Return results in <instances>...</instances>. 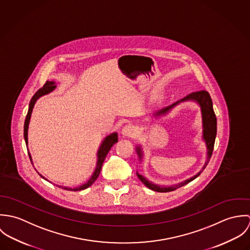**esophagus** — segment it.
<instances>
[{
	"mask_svg": "<svg viewBox=\"0 0 250 250\" xmlns=\"http://www.w3.org/2000/svg\"><path fill=\"white\" fill-rule=\"evenodd\" d=\"M121 134L124 137H128V138H132L135 136V129L131 126V125H126L122 128L121 130Z\"/></svg>",
	"mask_w": 250,
	"mask_h": 250,
	"instance_id": "34e87169",
	"label": "esophagus"
}]
</instances>
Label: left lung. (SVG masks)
Masks as SVG:
<instances>
[{
  "mask_svg": "<svg viewBox=\"0 0 250 250\" xmlns=\"http://www.w3.org/2000/svg\"><path fill=\"white\" fill-rule=\"evenodd\" d=\"M187 101H193L195 103H197L201 109V115H202V128H203V132H202V139L206 143V147H207V159L205 162V165L202 167V170L207 167L212 154H213V150H214V141H215V136H216V117L214 114V108H213V102L211 99V96L209 94L208 91L206 90H200V91H195L192 92L190 94H188V96L184 97L183 99L179 100L177 102H175L174 104L168 106V107H164L162 109H159L157 111H155L153 113L154 117H160L163 115L167 114L172 108L176 107L180 103L183 102H187ZM137 150V154L139 156V160L140 162L143 160V148L141 145H138L136 147ZM202 170H200L196 175L192 176L191 178L187 179L184 182H181L179 184H176L174 186H160V185H156L152 182H150L149 180L145 178L142 174H140L139 172H137V175L139 179L143 182V184L150 189L158 191V192H168V191H172L177 189L178 188H181L185 185H187L188 183L191 182L192 180L198 177L200 175V173L202 172Z\"/></svg>",
  "mask_w": 250,
  "mask_h": 250,
  "instance_id": "obj_1",
  "label": "left lung"
}]
</instances>
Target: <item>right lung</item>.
<instances>
[{
    "mask_svg": "<svg viewBox=\"0 0 250 250\" xmlns=\"http://www.w3.org/2000/svg\"><path fill=\"white\" fill-rule=\"evenodd\" d=\"M57 87V84L54 81H47L46 83L43 85V87H41L39 90H37L36 92V94L33 96L31 102H30V105H29V110H28V113H27V116H26V120H25V124H24V139H25V142H26V145L28 146V130H29V124H30V120H31V115H32V112H33V108L35 107V104L36 103V101L41 97V96H44L46 94H49L50 92H52L55 88ZM118 142V136H117V133H112L110 135L107 136L103 142L101 143V145L99 146V149H98V152H97V163H96V167H95V170L93 172V174L91 175L90 179L84 183L83 185L80 186V187H77V188H67V187H62V186H60V185H57L58 187L60 188H62L64 189H67V190H72V191H76V190H82V189H85L87 188L88 187H90L95 181L96 179L98 178L99 174H100V171H101V168H102V166H103V163L106 159V156L108 153V151L110 150V148L112 147V145L114 143H116ZM29 153V157L31 159V162L33 164V161H32V156H31V153L28 151ZM41 177L43 179H45L46 181L50 182L48 179L45 178L44 176H42L39 172H37ZM51 183V182H50Z\"/></svg>",
    "mask_w": 250,
    "mask_h": 250,
    "instance_id": "1",
    "label": "right lung"
}]
</instances>
